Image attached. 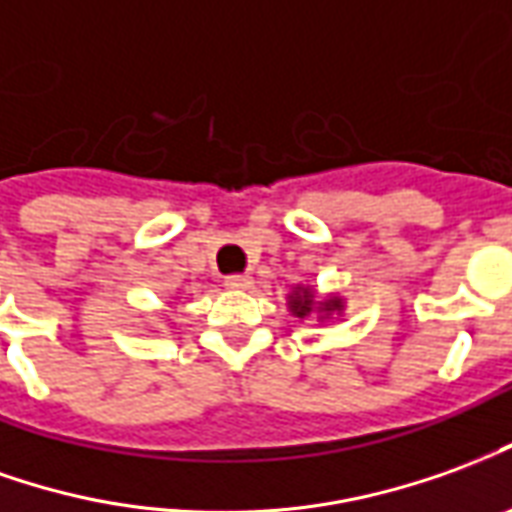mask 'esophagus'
Wrapping results in <instances>:
<instances>
[{
    "mask_svg": "<svg viewBox=\"0 0 512 512\" xmlns=\"http://www.w3.org/2000/svg\"><path fill=\"white\" fill-rule=\"evenodd\" d=\"M224 285L232 288V291H246V288H252V277H249V274H230V277L224 280Z\"/></svg>",
    "mask_w": 512,
    "mask_h": 512,
    "instance_id": "1",
    "label": "esophagus"
}]
</instances>
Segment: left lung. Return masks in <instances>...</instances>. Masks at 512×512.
<instances>
[{
	"mask_svg": "<svg viewBox=\"0 0 512 512\" xmlns=\"http://www.w3.org/2000/svg\"><path fill=\"white\" fill-rule=\"evenodd\" d=\"M313 305H316V302H313V293H310V288H302V291L291 293V310L299 318L310 316ZM321 310H324V313H330V310H341V299H330V302H324Z\"/></svg>",
	"mask_w": 512,
	"mask_h": 512,
	"instance_id": "obj_1",
	"label": "left lung"
}]
</instances>
